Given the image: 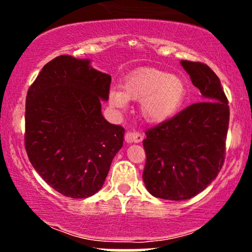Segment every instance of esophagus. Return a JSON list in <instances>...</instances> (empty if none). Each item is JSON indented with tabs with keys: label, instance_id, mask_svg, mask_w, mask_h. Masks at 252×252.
Masks as SVG:
<instances>
[{
	"label": "esophagus",
	"instance_id": "34e87169",
	"mask_svg": "<svg viewBox=\"0 0 252 252\" xmlns=\"http://www.w3.org/2000/svg\"><path fill=\"white\" fill-rule=\"evenodd\" d=\"M143 137H144L143 132L141 131H131V132H126V141L128 143H131V142L138 143L143 140Z\"/></svg>",
	"mask_w": 252,
	"mask_h": 252
}]
</instances>
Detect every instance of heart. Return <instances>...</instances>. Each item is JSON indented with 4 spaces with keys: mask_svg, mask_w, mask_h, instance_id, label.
<instances>
[{
    "mask_svg": "<svg viewBox=\"0 0 252 252\" xmlns=\"http://www.w3.org/2000/svg\"><path fill=\"white\" fill-rule=\"evenodd\" d=\"M187 85L182 78L155 68H143L129 74L122 90L112 89L110 105L126 109L129 99L140 100V114L152 123H160L174 116L186 102Z\"/></svg>",
    "mask_w": 252,
    "mask_h": 252,
    "instance_id": "obj_1",
    "label": "heart"
}]
</instances>
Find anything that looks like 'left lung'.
<instances>
[{"label": "left lung", "mask_w": 252, "mask_h": 252, "mask_svg": "<svg viewBox=\"0 0 252 252\" xmlns=\"http://www.w3.org/2000/svg\"><path fill=\"white\" fill-rule=\"evenodd\" d=\"M204 100L146 130L143 181L150 194L185 200L202 192L220 172L230 121L219 78L206 63L182 60Z\"/></svg>", "instance_id": "obj_1"}]
</instances>
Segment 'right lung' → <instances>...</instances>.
I'll return each mask as SVG.
<instances>
[{"instance_id":"obj_1","label":"right lung","mask_w":252,"mask_h":252,"mask_svg":"<svg viewBox=\"0 0 252 252\" xmlns=\"http://www.w3.org/2000/svg\"><path fill=\"white\" fill-rule=\"evenodd\" d=\"M110 84L111 77L89 60L59 56L28 89L26 152L39 175L63 195L82 199L97 193L122 148L124 128L109 123L100 111Z\"/></svg>"}]
</instances>
